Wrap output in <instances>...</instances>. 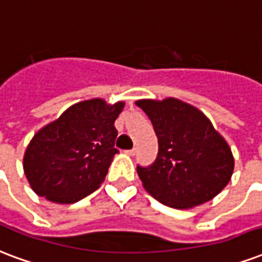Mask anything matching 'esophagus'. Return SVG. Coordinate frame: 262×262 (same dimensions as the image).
I'll use <instances>...</instances> for the list:
<instances>
[{"instance_id":"esophagus-1","label":"esophagus","mask_w":262,"mask_h":262,"mask_svg":"<svg viewBox=\"0 0 262 262\" xmlns=\"http://www.w3.org/2000/svg\"><path fill=\"white\" fill-rule=\"evenodd\" d=\"M125 153H127V155H129V156H134V155L137 153V147H133V149H128V150H125Z\"/></svg>"}]
</instances>
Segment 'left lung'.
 <instances>
[{
    "label": "left lung",
    "mask_w": 262,
    "mask_h": 262,
    "mask_svg": "<svg viewBox=\"0 0 262 262\" xmlns=\"http://www.w3.org/2000/svg\"><path fill=\"white\" fill-rule=\"evenodd\" d=\"M137 106L152 121L159 141L156 160L137 166L143 188L160 203L190 208L217 196L233 172V156L213 124L193 106L168 98Z\"/></svg>",
    "instance_id": "left-lung-1"
}]
</instances>
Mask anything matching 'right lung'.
<instances>
[{
  "mask_svg": "<svg viewBox=\"0 0 262 262\" xmlns=\"http://www.w3.org/2000/svg\"><path fill=\"white\" fill-rule=\"evenodd\" d=\"M123 107V102H80L35 134L23 159L35 193L68 204L98 189L119 153L115 121Z\"/></svg>",
  "mask_w": 262,
  "mask_h": 262,
  "instance_id": "right-lung-1",
  "label": "right lung"
}]
</instances>
